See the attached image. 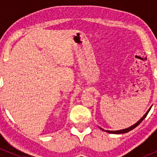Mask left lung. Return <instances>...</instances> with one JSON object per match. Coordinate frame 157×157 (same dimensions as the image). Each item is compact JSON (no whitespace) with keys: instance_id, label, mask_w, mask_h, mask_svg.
<instances>
[{"instance_id":"left-lung-1","label":"left lung","mask_w":157,"mask_h":157,"mask_svg":"<svg viewBox=\"0 0 157 157\" xmlns=\"http://www.w3.org/2000/svg\"><path fill=\"white\" fill-rule=\"evenodd\" d=\"M151 107H150V108L148 109V111H147L146 113H145V115H144V116L142 117V118H140V119L139 120V121H137V123H135V124H133V125L131 126V127H129V128H125V129L118 130V131H107V130H104V129H102V128H100V129L102 130V131H106V132H108V133H110V134H124V133H127V132H128V131H131V130H133V129H134V128H135L136 127H137V126H138L139 124H140V123H141V121H143V120L145 118H146V116L147 115V114H148V112H150V109H151Z\"/></svg>"}]
</instances>
